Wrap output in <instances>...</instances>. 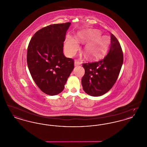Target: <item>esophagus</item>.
<instances>
[{"instance_id": "34e87169", "label": "esophagus", "mask_w": 147, "mask_h": 147, "mask_svg": "<svg viewBox=\"0 0 147 147\" xmlns=\"http://www.w3.org/2000/svg\"><path fill=\"white\" fill-rule=\"evenodd\" d=\"M80 64H81V63L79 62V61L77 60V59L75 60V61H74V65H75V66L79 65H80Z\"/></svg>"}]
</instances>
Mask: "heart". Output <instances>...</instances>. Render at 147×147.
<instances>
[{
	"label": "heart",
	"mask_w": 147,
	"mask_h": 147,
	"mask_svg": "<svg viewBox=\"0 0 147 147\" xmlns=\"http://www.w3.org/2000/svg\"><path fill=\"white\" fill-rule=\"evenodd\" d=\"M101 36V33L96 30H88L80 31L76 36V41L70 37H68L65 42V51L72 56L78 49V42H89L84 47V56L89 58H96L101 56L107 49L110 40L106 36Z\"/></svg>",
	"instance_id": "heart-1"
}]
</instances>
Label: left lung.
Returning a JSON list of instances; mask_svg holds the SVG:
<instances>
[{"instance_id":"obj_1","label":"left lung","mask_w":147,"mask_h":147,"mask_svg":"<svg viewBox=\"0 0 147 147\" xmlns=\"http://www.w3.org/2000/svg\"><path fill=\"white\" fill-rule=\"evenodd\" d=\"M123 61L118 40L111 34L109 53L97 62L83 63L85 74L82 79L84 91L92 96H100L109 91L116 83Z\"/></svg>"}]
</instances>
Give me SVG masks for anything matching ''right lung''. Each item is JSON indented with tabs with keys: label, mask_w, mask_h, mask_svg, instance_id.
Returning a JSON list of instances; mask_svg holds the SVG:
<instances>
[{
	"label": "right lung",
	"mask_w": 147,
	"mask_h": 147,
	"mask_svg": "<svg viewBox=\"0 0 147 147\" xmlns=\"http://www.w3.org/2000/svg\"><path fill=\"white\" fill-rule=\"evenodd\" d=\"M71 23L50 25L35 33L28 44L27 63L37 86L49 95L63 91L74 67L63 54V42Z\"/></svg>",
	"instance_id": "obj_1"
}]
</instances>
